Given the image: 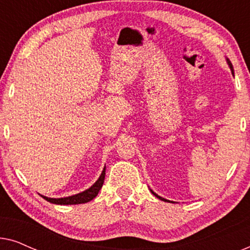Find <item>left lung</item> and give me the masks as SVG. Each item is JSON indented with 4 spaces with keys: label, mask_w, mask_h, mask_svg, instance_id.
<instances>
[{
    "label": "left lung",
    "mask_w": 250,
    "mask_h": 250,
    "mask_svg": "<svg viewBox=\"0 0 250 250\" xmlns=\"http://www.w3.org/2000/svg\"><path fill=\"white\" fill-rule=\"evenodd\" d=\"M225 59H227V63L229 64V67H230V69H231V71H232V75H233V76H234V71H233V67H232V63H231V61H230V59H229V58H225ZM150 191H151V193H152V194H155V196H156L157 198H158V199H160V200H163V201H167V203H168V201H169V203H173V201H170V200H167V199H165V198H163V197H160V196H158V194H157V193H155V192H153V191H152L151 189H150Z\"/></svg>",
    "instance_id": "8db88e82"
}]
</instances>
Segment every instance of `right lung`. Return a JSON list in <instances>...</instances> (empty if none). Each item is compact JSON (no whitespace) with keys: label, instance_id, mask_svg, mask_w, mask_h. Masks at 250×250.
<instances>
[{"label":"right lung","instance_id":"add662e5","mask_svg":"<svg viewBox=\"0 0 250 250\" xmlns=\"http://www.w3.org/2000/svg\"><path fill=\"white\" fill-rule=\"evenodd\" d=\"M104 176H105V166L104 170H102L101 175L99 176V179L97 181H95L93 186H91L88 189L84 190L83 192L76 193L74 194V196L63 197V198H49V197L42 196V194H41V196H42L46 201H49V203L56 204V205H77V204L88 203V201L94 199V198L98 196L99 191L101 190L102 186H104Z\"/></svg>","mask_w":250,"mask_h":250}]
</instances>
